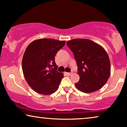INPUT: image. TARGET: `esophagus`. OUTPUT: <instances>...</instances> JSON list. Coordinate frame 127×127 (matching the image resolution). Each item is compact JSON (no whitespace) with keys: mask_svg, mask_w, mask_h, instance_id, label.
Listing matches in <instances>:
<instances>
[{"mask_svg":"<svg viewBox=\"0 0 127 127\" xmlns=\"http://www.w3.org/2000/svg\"><path fill=\"white\" fill-rule=\"evenodd\" d=\"M73 73V72H70V73H67V72H65V74H66L67 76H70L71 74Z\"/></svg>","mask_w":127,"mask_h":127,"instance_id":"obj_1","label":"esophagus"}]
</instances>
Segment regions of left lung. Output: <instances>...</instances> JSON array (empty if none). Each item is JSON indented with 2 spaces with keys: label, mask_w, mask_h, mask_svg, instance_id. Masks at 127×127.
Instances as JSON below:
<instances>
[{
  "label": "left lung",
  "mask_w": 127,
  "mask_h": 127,
  "mask_svg": "<svg viewBox=\"0 0 127 127\" xmlns=\"http://www.w3.org/2000/svg\"><path fill=\"white\" fill-rule=\"evenodd\" d=\"M66 43L78 66L80 80L74 84L76 87L85 93L100 90L110 75V62L105 50L89 39H75Z\"/></svg>",
  "instance_id": "8db88e82"
}]
</instances>
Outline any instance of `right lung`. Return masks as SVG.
I'll list each match as a JSON object with an SVG mask.
<instances>
[{"label":"right lung","instance_id":"obj_1","mask_svg":"<svg viewBox=\"0 0 127 127\" xmlns=\"http://www.w3.org/2000/svg\"><path fill=\"white\" fill-rule=\"evenodd\" d=\"M65 44V40L40 39L26 48L22 71L28 84L37 93L48 95L58 90L64 74L57 72L55 56Z\"/></svg>","mask_w":127,"mask_h":127}]
</instances>
